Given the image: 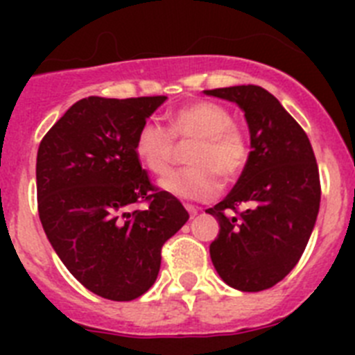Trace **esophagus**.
Returning <instances> with one entry per match:
<instances>
[{
    "mask_svg": "<svg viewBox=\"0 0 355 355\" xmlns=\"http://www.w3.org/2000/svg\"><path fill=\"white\" fill-rule=\"evenodd\" d=\"M187 211L190 213V216H192V218H193V216H196L197 213H199V208H196V206H192V205H187Z\"/></svg>",
    "mask_w": 355,
    "mask_h": 355,
    "instance_id": "esophagus-1",
    "label": "esophagus"
}]
</instances>
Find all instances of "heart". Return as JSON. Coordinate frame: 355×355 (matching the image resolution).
I'll return each mask as SVG.
<instances>
[{"mask_svg": "<svg viewBox=\"0 0 355 355\" xmlns=\"http://www.w3.org/2000/svg\"><path fill=\"white\" fill-rule=\"evenodd\" d=\"M175 142H193L187 156L192 167L163 178L159 184L180 199H211L220 190L218 178L233 183L249 162L245 133L218 103L193 101L175 108L168 115V130L155 121L144 122L135 137V155L147 171L165 175L178 158Z\"/></svg>", "mask_w": 355, "mask_h": 355, "instance_id": "1", "label": "heart"}]
</instances>
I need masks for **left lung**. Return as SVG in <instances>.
Listing matches in <instances>:
<instances>
[{
	"instance_id": "obj_1",
	"label": "left lung",
	"mask_w": 355,
	"mask_h": 355,
	"mask_svg": "<svg viewBox=\"0 0 355 355\" xmlns=\"http://www.w3.org/2000/svg\"><path fill=\"white\" fill-rule=\"evenodd\" d=\"M243 110L249 162L224 200L206 213L220 224L213 266L240 291L268 290L299 263L320 209V174L306 131L258 85L205 90Z\"/></svg>"
}]
</instances>
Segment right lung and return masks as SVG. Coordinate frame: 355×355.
Returning <instances> with one entry per match:
<instances>
[{"mask_svg": "<svg viewBox=\"0 0 355 355\" xmlns=\"http://www.w3.org/2000/svg\"><path fill=\"white\" fill-rule=\"evenodd\" d=\"M165 96L80 99L37 153L44 233L67 270L103 299L133 300L158 277L162 247L188 220L135 155V137ZM147 202L146 210L130 209Z\"/></svg>", "mask_w": 355, "mask_h": 355, "instance_id": "obj_1", "label": "right lung"}]
</instances>
